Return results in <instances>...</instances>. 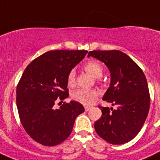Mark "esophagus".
Returning a JSON list of instances; mask_svg holds the SVG:
<instances>
[{"label": "esophagus", "mask_w": 160, "mask_h": 160, "mask_svg": "<svg viewBox=\"0 0 160 160\" xmlns=\"http://www.w3.org/2000/svg\"><path fill=\"white\" fill-rule=\"evenodd\" d=\"M84 109H85L86 112H88V111L90 110L91 107H89V106H85V107H84Z\"/></svg>", "instance_id": "34e87169"}]
</instances>
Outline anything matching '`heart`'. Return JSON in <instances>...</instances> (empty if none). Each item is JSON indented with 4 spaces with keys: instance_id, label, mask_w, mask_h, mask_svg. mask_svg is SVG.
I'll list each match as a JSON object with an SVG mask.
<instances>
[{
    "instance_id": "1",
    "label": "heart",
    "mask_w": 160,
    "mask_h": 160,
    "mask_svg": "<svg viewBox=\"0 0 160 160\" xmlns=\"http://www.w3.org/2000/svg\"><path fill=\"white\" fill-rule=\"evenodd\" d=\"M83 68L95 78H99L103 74V67L101 64L96 60H89L83 65ZM67 82L68 86L72 87L76 82V73L74 70H72L68 72L67 77ZM100 92L96 89H87L80 88L75 91L72 94V97L75 100L80 102L84 105H89L94 103L95 100L97 99Z\"/></svg>"
}]
</instances>
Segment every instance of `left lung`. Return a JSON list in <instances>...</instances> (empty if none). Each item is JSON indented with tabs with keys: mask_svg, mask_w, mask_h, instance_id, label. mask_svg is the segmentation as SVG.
<instances>
[{
	"mask_svg": "<svg viewBox=\"0 0 160 160\" xmlns=\"http://www.w3.org/2000/svg\"><path fill=\"white\" fill-rule=\"evenodd\" d=\"M88 57L106 64L110 87L103 100L117 108L101 107L102 116L95 123L96 133L112 144L126 143L137 136L148 116L150 95L143 72L133 60L119 50L91 51Z\"/></svg>",
	"mask_w": 160,
	"mask_h": 160,
	"instance_id": "8db88e82",
	"label": "left lung"
}]
</instances>
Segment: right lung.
Masks as SVG:
<instances>
[{
    "label": "right lung",
    "mask_w": 160,
    "mask_h": 160,
    "mask_svg": "<svg viewBox=\"0 0 160 160\" xmlns=\"http://www.w3.org/2000/svg\"><path fill=\"white\" fill-rule=\"evenodd\" d=\"M88 53L85 50H52L27 66L17 87V107L21 124L32 139L55 146L70 136L75 119L84 112L77 101L54 108L68 97V74Z\"/></svg>",
    "instance_id": "1"
}]
</instances>
